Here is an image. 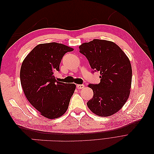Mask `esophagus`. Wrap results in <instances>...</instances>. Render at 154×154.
<instances>
[{"label": "esophagus", "instance_id": "obj_1", "mask_svg": "<svg viewBox=\"0 0 154 154\" xmlns=\"http://www.w3.org/2000/svg\"><path fill=\"white\" fill-rule=\"evenodd\" d=\"M76 87L78 89H81V88H83V87H84V85L83 84H78L76 85Z\"/></svg>", "mask_w": 154, "mask_h": 154}]
</instances>
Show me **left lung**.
Masks as SVG:
<instances>
[{"instance_id":"obj_1","label":"left lung","mask_w":154,"mask_h":154,"mask_svg":"<svg viewBox=\"0 0 154 154\" xmlns=\"http://www.w3.org/2000/svg\"><path fill=\"white\" fill-rule=\"evenodd\" d=\"M80 53L88 60L92 72H100V83L89 84L94 95L87 102L93 113L109 116L117 112L127 101L132 83V67L127 55L110 41L94 39L83 43Z\"/></svg>"}]
</instances>
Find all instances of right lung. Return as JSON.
Instances as JSON below:
<instances>
[{"mask_svg":"<svg viewBox=\"0 0 154 154\" xmlns=\"http://www.w3.org/2000/svg\"><path fill=\"white\" fill-rule=\"evenodd\" d=\"M73 49L56 42L36 45L20 69V82L27 100L44 117L55 119L67 111L76 85L56 80L63 55Z\"/></svg>","mask_w":154,"mask_h":154,"instance_id":"1","label":"right lung"}]
</instances>
